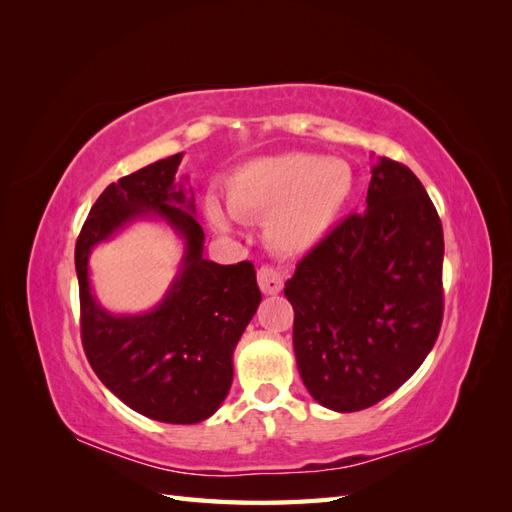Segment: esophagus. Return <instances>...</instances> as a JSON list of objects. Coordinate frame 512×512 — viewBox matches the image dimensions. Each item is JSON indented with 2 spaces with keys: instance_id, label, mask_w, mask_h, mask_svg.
I'll return each instance as SVG.
<instances>
[{
  "instance_id": "obj_1",
  "label": "esophagus",
  "mask_w": 512,
  "mask_h": 512,
  "mask_svg": "<svg viewBox=\"0 0 512 512\" xmlns=\"http://www.w3.org/2000/svg\"><path fill=\"white\" fill-rule=\"evenodd\" d=\"M258 286L265 294H277L284 288V273L273 267H260L258 269Z\"/></svg>"
}]
</instances>
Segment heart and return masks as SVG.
Listing matches in <instances>:
<instances>
[{
  "mask_svg": "<svg viewBox=\"0 0 512 512\" xmlns=\"http://www.w3.org/2000/svg\"><path fill=\"white\" fill-rule=\"evenodd\" d=\"M354 192L348 162L316 153H284L237 168L226 181V209L237 220L265 218V239L277 254H305L329 235ZM207 220L230 232L226 211L207 200Z\"/></svg>",
  "mask_w": 512,
  "mask_h": 512,
  "instance_id": "heart-1",
  "label": "heart"
}]
</instances>
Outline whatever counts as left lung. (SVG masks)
Masks as SVG:
<instances>
[{"mask_svg":"<svg viewBox=\"0 0 512 512\" xmlns=\"http://www.w3.org/2000/svg\"><path fill=\"white\" fill-rule=\"evenodd\" d=\"M444 235L412 170L371 168L367 209L335 226L286 282L292 346L320 406L356 412L397 391L436 344Z\"/></svg>","mask_w":512,"mask_h":512,"instance_id":"1","label":"left lung"}]
</instances>
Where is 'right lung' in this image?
I'll return each mask as SVG.
<instances>
[{"mask_svg":"<svg viewBox=\"0 0 512 512\" xmlns=\"http://www.w3.org/2000/svg\"><path fill=\"white\" fill-rule=\"evenodd\" d=\"M183 153L121 177L100 194L76 241L81 337L89 365L108 391L160 423L194 425L222 406L232 384V352L262 294L252 262L203 258L205 232L194 192L175 181ZM138 219H162L184 241L165 299L143 315H111L88 284V254Z\"/></svg>","mask_w":512,"mask_h":512,"instance_id":"add662e5","label":"right lung"}]
</instances>
